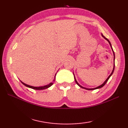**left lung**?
Returning a JSON list of instances; mask_svg holds the SVG:
<instances>
[{"label": "left lung", "instance_id": "8db88e82", "mask_svg": "<svg viewBox=\"0 0 128 128\" xmlns=\"http://www.w3.org/2000/svg\"><path fill=\"white\" fill-rule=\"evenodd\" d=\"M101 35H102V36L105 39V40H107V41L108 42V43H110V47H111V49H112V51H113V55H114V66H113V70H112V72H111V74H110V75L108 77V78H107V79H106V80H105V81L104 82H103L102 85H100V86H98V87H97V88H84V87H82V86L81 85H80L79 84H78V81H76V78H75V75H74V72H73V74H74V79H75V82H76V84L78 86H80L81 88H84V89H86V90H96V89H98V88H102L103 86H104V85L105 84L107 83V82L108 81V80H109V78H110V77L111 76H112V75L113 74V72H114V66H115V64H114V60H115V54H114V51H113V48H112V45H111V43H110V41L109 40H108L107 38H106L104 36H103V35L102 34H101Z\"/></svg>", "mask_w": 128, "mask_h": 128}]
</instances>
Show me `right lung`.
Returning <instances> with one entry per match:
<instances>
[{"label": "right lung", "mask_w": 128, "mask_h": 128, "mask_svg": "<svg viewBox=\"0 0 128 128\" xmlns=\"http://www.w3.org/2000/svg\"><path fill=\"white\" fill-rule=\"evenodd\" d=\"M56 74L55 75V76H54V80H53V81L52 82H50V84H48V85H44V86H30V85H27V84L24 83L23 82H22L20 80V81L21 82V83H22L23 85H25V86L28 87V88H32V89H34V90H44V89H46V88H50V87L52 85H53L54 81H55V79H56Z\"/></svg>", "instance_id": "add662e5"}]
</instances>
